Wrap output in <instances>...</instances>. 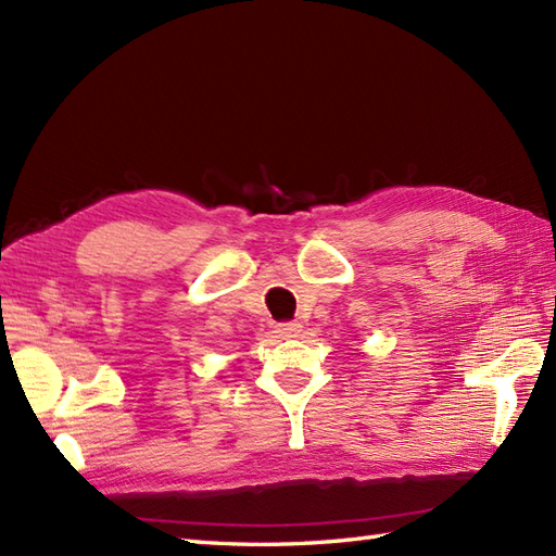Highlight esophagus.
<instances>
[{
  "label": "esophagus",
  "instance_id": "1",
  "mask_svg": "<svg viewBox=\"0 0 556 556\" xmlns=\"http://www.w3.org/2000/svg\"><path fill=\"white\" fill-rule=\"evenodd\" d=\"M303 326L295 324V321H289V324H279L277 326V336L279 338H295L298 333H301Z\"/></svg>",
  "mask_w": 556,
  "mask_h": 556
}]
</instances>
